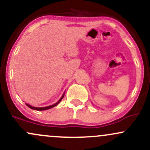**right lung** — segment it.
<instances>
[{"label": "right lung", "instance_id": "right-lung-1", "mask_svg": "<svg viewBox=\"0 0 150 150\" xmlns=\"http://www.w3.org/2000/svg\"><path fill=\"white\" fill-rule=\"evenodd\" d=\"M63 97H64V94H63V96H62V97L60 99V100L58 101L57 103H56V104H54L53 105H51V106H46V107H40V108H37V107H33V106H30V105L29 104H27V106H28V107H30V108H32V109L34 110H37V111H44V110H47V109H49V108H51L53 107H54V106H56V105H58L59 104V102L62 100V99H63Z\"/></svg>", "mask_w": 150, "mask_h": 150}]
</instances>
